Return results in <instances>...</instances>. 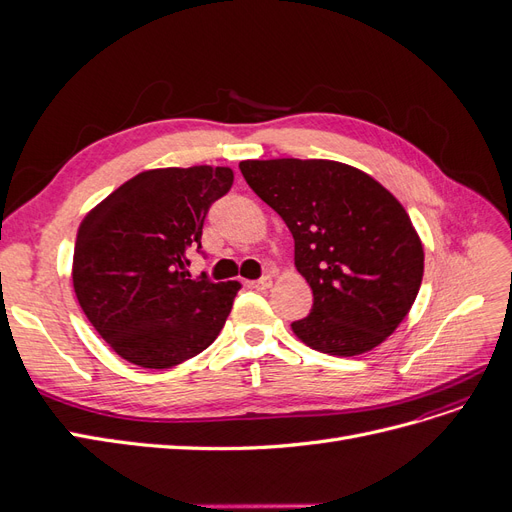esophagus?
I'll list each match as a JSON object with an SVG mask.
<instances>
[{
	"instance_id": "1",
	"label": "esophagus",
	"mask_w": 512,
	"mask_h": 512,
	"mask_svg": "<svg viewBox=\"0 0 512 512\" xmlns=\"http://www.w3.org/2000/svg\"><path fill=\"white\" fill-rule=\"evenodd\" d=\"M271 284H273L271 275H265V277H260V280L252 282V286H254L256 290H267V288H271Z\"/></svg>"
}]
</instances>
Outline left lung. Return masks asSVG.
<instances>
[{"label": "left lung", "mask_w": 512, "mask_h": 512, "mask_svg": "<svg viewBox=\"0 0 512 512\" xmlns=\"http://www.w3.org/2000/svg\"><path fill=\"white\" fill-rule=\"evenodd\" d=\"M247 185L286 222L294 265L314 292L290 327L324 354L374 350L410 312L423 243L399 200L363 170L333 160H245Z\"/></svg>", "instance_id": "left-lung-1"}]
</instances>
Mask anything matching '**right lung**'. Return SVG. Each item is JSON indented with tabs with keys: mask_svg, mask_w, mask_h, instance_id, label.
Wrapping results in <instances>:
<instances>
[{
	"mask_svg": "<svg viewBox=\"0 0 512 512\" xmlns=\"http://www.w3.org/2000/svg\"><path fill=\"white\" fill-rule=\"evenodd\" d=\"M228 166L153 168L91 209L79 226L72 284L87 320L121 359L168 369L209 348L239 282L190 280L209 207L232 185Z\"/></svg>",
	"mask_w": 512,
	"mask_h": 512,
	"instance_id": "obj_1",
	"label": "right lung"
}]
</instances>
